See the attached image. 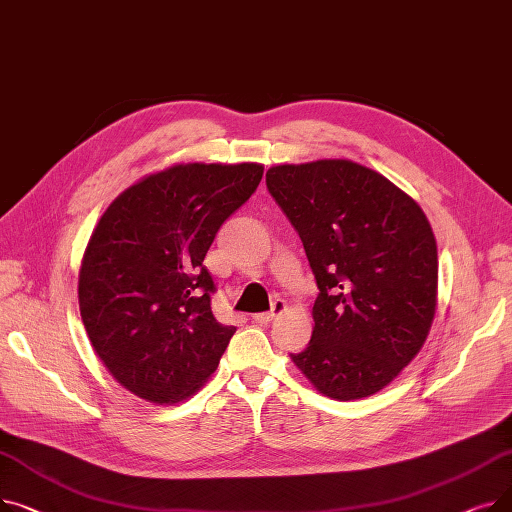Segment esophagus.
Instances as JSON below:
<instances>
[{
  "instance_id": "obj_1",
  "label": "esophagus",
  "mask_w": 512,
  "mask_h": 512,
  "mask_svg": "<svg viewBox=\"0 0 512 512\" xmlns=\"http://www.w3.org/2000/svg\"><path fill=\"white\" fill-rule=\"evenodd\" d=\"M286 309H288V305H286L282 299H276L274 305H272V311H267V313H255L253 319L257 321V324H272V321H274L278 315H282Z\"/></svg>"
}]
</instances>
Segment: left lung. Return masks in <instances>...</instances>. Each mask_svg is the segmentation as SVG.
I'll use <instances>...</instances> for the list:
<instances>
[{
	"mask_svg": "<svg viewBox=\"0 0 512 512\" xmlns=\"http://www.w3.org/2000/svg\"><path fill=\"white\" fill-rule=\"evenodd\" d=\"M265 180L319 288L309 346L292 363L334 400L380 392L417 357L438 309V247L423 209L351 159L280 164Z\"/></svg>",
	"mask_w": 512,
	"mask_h": 512,
	"instance_id": "left-lung-1",
	"label": "left lung"
}]
</instances>
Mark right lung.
Here are the masks:
<instances>
[{
    "label": "right lung",
    "mask_w": 512,
    "mask_h": 512,
    "mask_svg": "<svg viewBox=\"0 0 512 512\" xmlns=\"http://www.w3.org/2000/svg\"><path fill=\"white\" fill-rule=\"evenodd\" d=\"M263 166L176 164L143 176L99 218L78 272L93 351L134 396L191 398L236 332L211 313L203 259L224 220L259 186Z\"/></svg>",
    "instance_id": "right-lung-1"
}]
</instances>
